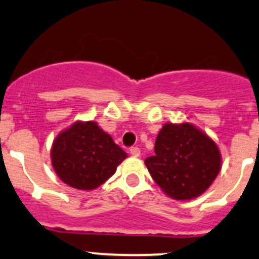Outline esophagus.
Returning <instances> with one entry per match:
<instances>
[{
	"label": "esophagus",
	"mask_w": 259,
	"mask_h": 259,
	"mask_svg": "<svg viewBox=\"0 0 259 259\" xmlns=\"http://www.w3.org/2000/svg\"><path fill=\"white\" fill-rule=\"evenodd\" d=\"M130 154H132L133 156H135V158H139V156H140V149L138 148V146H133V148L130 149Z\"/></svg>",
	"instance_id": "1"
}]
</instances>
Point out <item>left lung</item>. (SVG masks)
Listing matches in <instances>:
<instances>
[{
	"mask_svg": "<svg viewBox=\"0 0 259 259\" xmlns=\"http://www.w3.org/2000/svg\"><path fill=\"white\" fill-rule=\"evenodd\" d=\"M155 155L145 159L151 178L164 194L190 200L207 192L222 168L221 150L190 122H166L155 140Z\"/></svg>",
	"mask_w": 259,
	"mask_h": 259,
	"instance_id": "8db88e82",
	"label": "left lung"
}]
</instances>
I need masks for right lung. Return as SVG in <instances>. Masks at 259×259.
Returning a JSON list of instances; mask_svg holds the SVG:
<instances>
[{
    "label": "right lung",
    "mask_w": 259,
    "mask_h": 259,
    "mask_svg": "<svg viewBox=\"0 0 259 259\" xmlns=\"http://www.w3.org/2000/svg\"><path fill=\"white\" fill-rule=\"evenodd\" d=\"M51 164L65 184L94 190L114 176L127 154L95 121H75L52 143Z\"/></svg>",
    "instance_id": "add662e5"
}]
</instances>
